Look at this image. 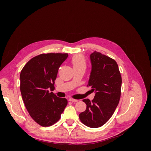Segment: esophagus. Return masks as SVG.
<instances>
[{
  "label": "esophagus",
  "instance_id": "obj_1",
  "mask_svg": "<svg viewBox=\"0 0 151 151\" xmlns=\"http://www.w3.org/2000/svg\"><path fill=\"white\" fill-rule=\"evenodd\" d=\"M69 101H72V102H77L78 101V100H76V99H72V98H70V99H69Z\"/></svg>",
  "mask_w": 151,
  "mask_h": 151
}]
</instances>
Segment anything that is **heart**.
<instances>
[{
    "label": "heart",
    "instance_id": "1",
    "mask_svg": "<svg viewBox=\"0 0 151 151\" xmlns=\"http://www.w3.org/2000/svg\"><path fill=\"white\" fill-rule=\"evenodd\" d=\"M71 62H72L73 67L79 66L86 67V60L83 55L81 54H76L74 55L72 59H71Z\"/></svg>",
    "mask_w": 151,
    "mask_h": 151
}]
</instances>
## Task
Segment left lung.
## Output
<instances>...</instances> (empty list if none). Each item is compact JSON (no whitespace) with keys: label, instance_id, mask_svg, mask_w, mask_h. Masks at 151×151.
<instances>
[{"label":"left lung","instance_id":"8db88e82","mask_svg":"<svg viewBox=\"0 0 151 151\" xmlns=\"http://www.w3.org/2000/svg\"><path fill=\"white\" fill-rule=\"evenodd\" d=\"M92 70L88 84L94 99H84L86 109L80 114L83 124L91 128L104 125L115 111L121 94L122 78L117 62L112 58L94 51L90 55Z\"/></svg>","mask_w":151,"mask_h":151}]
</instances>
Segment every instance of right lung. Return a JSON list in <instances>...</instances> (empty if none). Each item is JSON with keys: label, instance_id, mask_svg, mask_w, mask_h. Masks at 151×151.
Wrapping results in <instances>:
<instances>
[{"label": "right lung", "instance_id": "obj_1", "mask_svg": "<svg viewBox=\"0 0 151 151\" xmlns=\"http://www.w3.org/2000/svg\"><path fill=\"white\" fill-rule=\"evenodd\" d=\"M67 53L42 54L32 58L20 73V91L31 117L39 125L49 127L57 122L67 105V100L52 92L54 81Z\"/></svg>", "mask_w": 151, "mask_h": 151}]
</instances>
